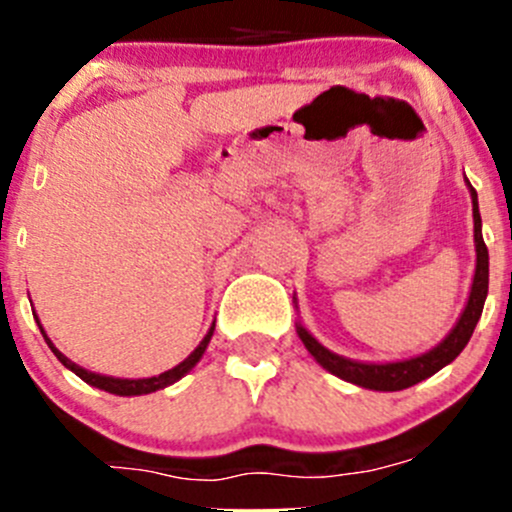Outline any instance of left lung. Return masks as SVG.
<instances>
[{
  "label": "left lung",
  "instance_id": "obj_1",
  "mask_svg": "<svg viewBox=\"0 0 512 512\" xmlns=\"http://www.w3.org/2000/svg\"><path fill=\"white\" fill-rule=\"evenodd\" d=\"M468 188H471V198H473V230H476V277H473L471 297H468L466 309H463L461 319H458V324L453 327V332L448 334L436 349H431V352L421 356H414V359L394 361V364H361V361H352V359H344V356L339 354H332L329 349H324L322 344L307 332V329L297 327V334L304 342V347H307V352L312 354L324 369L332 371V374L339 376V379L364 386V389L401 391L418 384V381L428 379V376H433L438 369L451 364V361L466 349L480 314H483L485 297H488V247H485L483 232H480L476 188H473L471 183H468Z\"/></svg>",
  "mask_w": 512,
  "mask_h": 512
}]
</instances>
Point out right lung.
<instances>
[{
  "label": "right lung",
  "mask_w": 512,
  "mask_h": 512,
  "mask_svg": "<svg viewBox=\"0 0 512 512\" xmlns=\"http://www.w3.org/2000/svg\"><path fill=\"white\" fill-rule=\"evenodd\" d=\"M39 329H41V327H39ZM213 329H215V324H213V327H210V332L205 334L203 342L198 344V349H195V352L190 354L188 359L180 361L178 366H173V369L165 371V374L151 376V379H113V376H101V374H94V371L81 369V366H76L74 361L66 359V356L61 354L59 349L54 347V344L49 342V337H46L44 332H41V334H44L46 344H49L51 352L56 354V359H59L61 364L66 366V369L74 371L76 376H81V379H84L86 384H91V386H96V389H103V391H108V394H116V396H141V394H153V391H158V389H165V386H170V384H173V381H178L180 376L188 374V371L193 369L195 364H198L200 356L205 354V349H208L210 337H213Z\"/></svg>",
  "instance_id": "right-lung-1"
}]
</instances>
